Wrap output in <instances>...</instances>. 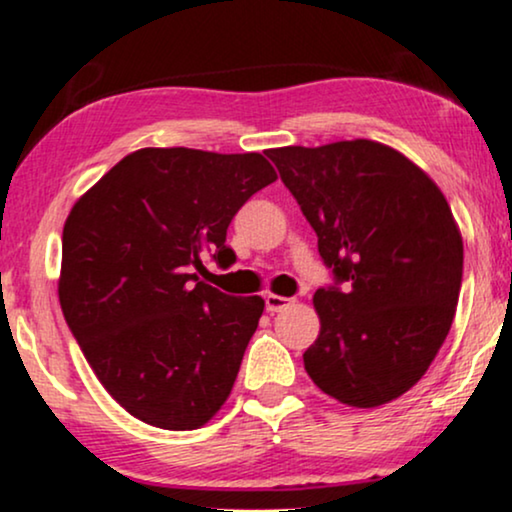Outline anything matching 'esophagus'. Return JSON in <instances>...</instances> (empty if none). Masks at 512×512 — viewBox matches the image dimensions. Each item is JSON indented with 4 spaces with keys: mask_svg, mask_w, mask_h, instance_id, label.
Returning <instances> with one entry per match:
<instances>
[{
    "mask_svg": "<svg viewBox=\"0 0 512 512\" xmlns=\"http://www.w3.org/2000/svg\"><path fill=\"white\" fill-rule=\"evenodd\" d=\"M294 304V299H289V296H280V294H268L266 296V308L268 313H280V311H287L289 306Z\"/></svg>",
    "mask_w": 512,
    "mask_h": 512,
    "instance_id": "obj_1",
    "label": "esophagus"
}]
</instances>
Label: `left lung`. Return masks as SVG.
<instances>
[{
	"label": "left lung",
	"instance_id": "8db88e82",
	"mask_svg": "<svg viewBox=\"0 0 512 512\" xmlns=\"http://www.w3.org/2000/svg\"><path fill=\"white\" fill-rule=\"evenodd\" d=\"M266 154L318 235L337 287L313 296L318 339L304 353L315 387L377 408L418 384L437 356L463 280L449 201L401 151L372 140Z\"/></svg>",
	"mask_w": 512,
	"mask_h": 512
}]
</instances>
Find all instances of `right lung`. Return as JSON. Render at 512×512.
<instances>
[{
  "mask_svg": "<svg viewBox=\"0 0 512 512\" xmlns=\"http://www.w3.org/2000/svg\"><path fill=\"white\" fill-rule=\"evenodd\" d=\"M277 180L263 154L147 147L75 201L63 225L59 301L104 389L147 425H206L230 396L266 301L199 282L227 268V225Z\"/></svg>",
  "mask_w": 512,
  "mask_h": 512,
  "instance_id": "add662e5",
  "label": "right lung"
}]
</instances>
